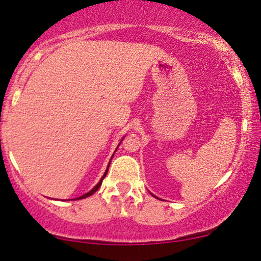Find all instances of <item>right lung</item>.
I'll use <instances>...</instances> for the list:
<instances>
[{
	"label": "right lung",
	"mask_w": 261,
	"mask_h": 261,
	"mask_svg": "<svg viewBox=\"0 0 261 261\" xmlns=\"http://www.w3.org/2000/svg\"><path fill=\"white\" fill-rule=\"evenodd\" d=\"M121 141H122V140H121ZM120 144H121V142H120ZM109 165H110V163H109ZM109 165H108V167H107L106 172H105V174H103V177L101 178V180H99V181H98V184H97V185H96V187H94V189H91V190H90V191H89V192H88V194H85V195H83V196H81V197H78V198H76V199H82V198H87V197H89V196H91L92 194H94V192H96V191H97V190H98V189H99V187H101V184H102V180H103V179H105V177L107 176V172H108Z\"/></svg>",
	"instance_id": "obj_1"
}]
</instances>
